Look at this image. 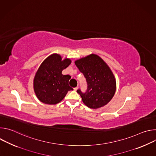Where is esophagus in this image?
<instances>
[{
	"label": "esophagus",
	"instance_id": "obj_1",
	"mask_svg": "<svg viewBox=\"0 0 156 156\" xmlns=\"http://www.w3.org/2000/svg\"><path fill=\"white\" fill-rule=\"evenodd\" d=\"M78 87L77 86V87H74L73 89H74V90H75V91H76V90H78Z\"/></svg>",
	"mask_w": 156,
	"mask_h": 156
}]
</instances>
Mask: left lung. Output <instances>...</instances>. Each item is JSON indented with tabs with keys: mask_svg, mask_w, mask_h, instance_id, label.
<instances>
[{
	"mask_svg": "<svg viewBox=\"0 0 156 156\" xmlns=\"http://www.w3.org/2000/svg\"><path fill=\"white\" fill-rule=\"evenodd\" d=\"M76 66L86 78L87 88L85 93L80 90L83 103L91 108L105 105L114 97L116 80L107 64L98 55L90 54L75 62Z\"/></svg>",
	"mask_w": 156,
	"mask_h": 156,
	"instance_id": "left-lung-1",
	"label": "left lung"
}]
</instances>
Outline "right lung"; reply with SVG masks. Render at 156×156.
<instances>
[{
  "instance_id": "obj_1",
  "label": "right lung",
  "mask_w": 156,
  "mask_h": 156,
  "mask_svg": "<svg viewBox=\"0 0 156 156\" xmlns=\"http://www.w3.org/2000/svg\"><path fill=\"white\" fill-rule=\"evenodd\" d=\"M53 54L44 60L36 73L33 81L34 91L37 99L47 104L60 102L73 88L69 85L70 76L63 75L62 70L72 63L70 58L62 60Z\"/></svg>"
}]
</instances>
